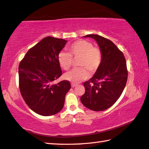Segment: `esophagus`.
Segmentation results:
<instances>
[{"label": "esophagus", "mask_w": 149, "mask_h": 149, "mask_svg": "<svg viewBox=\"0 0 149 149\" xmlns=\"http://www.w3.org/2000/svg\"><path fill=\"white\" fill-rule=\"evenodd\" d=\"M78 86V84H74V83H72L71 84V86L72 87H75V86Z\"/></svg>", "instance_id": "esophagus-1"}]
</instances>
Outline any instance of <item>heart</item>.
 <instances>
[{"instance_id": "heart-1", "label": "heart", "mask_w": 149, "mask_h": 149, "mask_svg": "<svg viewBox=\"0 0 149 149\" xmlns=\"http://www.w3.org/2000/svg\"><path fill=\"white\" fill-rule=\"evenodd\" d=\"M79 59L77 65L79 68H74L65 74L67 81L74 84L79 83L89 77V72L95 73L102 62V53L97 47L86 40L75 41L68 47V53L61 52L58 54V61L64 70L69 69L72 64V58Z\"/></svg>"}]
</instances>
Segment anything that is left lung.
Here are the masks:
<instances>
[{"instance_id": "obj_1", "label": "left lung", "mask_w": 149, "mask_h": 149, "mask_svg": "<svg viewBox=\"0 0 149 149\" xmlns=\"http://www.w3.org/2000/svg\"><path fill=\"white\" fill-rule=\"evenodd\" d=\"M84 37L97 41L102 53V62L94 76L84 82L85 93L81 100L92 111H104L115 103L124 90L128 77L127 63L124 54L111 40L98 35Z\"/></svg>"}]
</instances>
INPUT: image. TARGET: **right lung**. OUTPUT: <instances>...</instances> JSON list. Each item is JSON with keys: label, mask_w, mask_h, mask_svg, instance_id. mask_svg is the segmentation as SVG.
<instances>
[{"label": "right lung", "mask_w": 149, "mask_h": 149, "mask_svg": "<svg viewBox=\"0 0 149 149\" xmlns=\"http://www.w3.org/2000/svg\"><path fill=\"white\" fill-rule=\"evenodd\" d=\"M67 41L45 37L29 50L19 67V88L29 107L42 116L54 115L65 104L68 81L53 82L62 75L58 56Z\"/></svg>", "instance_id": "add662e5"}]
</instances>
